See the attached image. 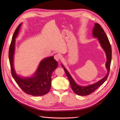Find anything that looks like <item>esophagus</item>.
Instances as JSON below:
<instances>
[{"mask_svg": "<svg viewBox=\"0 0 120 120\" xmlns=\"http://www.w3.org/2000/svg\"><path fill=\"white\" fill-rule=\"evenodd\" d=\"M60 58L61 57H60V56L59 55H57V54L55 55V56H54L55 59L57 61H59L60 60Z\"/></svg>", "mask_w": 120, "mask_h": 120, "instance_id": "1", "label": "esophagus"}]
</instances>
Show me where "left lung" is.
<instances>
[{
    "label": "left lung",
    "mask_w": 120,
    "mask_h": 120,
    "mask_svg": "<svg viewBox=\"0 0 120 120\" xmlns=\"http://www.w3.org/2000/svg\"><path fill=\"white\" fill-rule=\"evenodd\" d=\"M93 35L94 37L98 38L101 46L104 48L106 53L107 57L106 67L108 71V73L105 77L100 80L99 82L90 85L89 86H79V85L75 82V81L73 80L70 75L64 67L63 64H62V67L64 68V70L65 73V74L70 82L72 89L75 94L79 95L86 96L94 92L98 88L101 86L105 82L109 74L112 60V47L108 37L106 36L103 28L101 27V26L99 24L97 23H95L94 24V26L93 30Z\"/></svg>",
    "instance_id": "left-lung-1"
}]
</instances>
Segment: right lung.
<instances>
[{"label":"right lung","mask_w":120,"mask_h":120,"mask_svg":"<svg viewBox=\"0 0 120 120\" xmlns=\"http://www.w3.org/2000/svg\"><path fill=\"white\" fill-rule=\"evenodd\" d=\"M21 25V24H20L15 30L9 48L8 56L11 74L16 83L26 94L35 96H43L47 94L50 90L51 75L57 67V62L53 56L49 57L40 62L34 76L23 78L17 75L13 66V57L15 38Z\"/></svg>","instance_id":"1"}]
</instances>
